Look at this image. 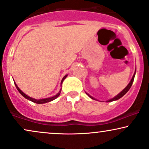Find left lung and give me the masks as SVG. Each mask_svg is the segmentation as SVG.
I'll use <instances>...</instances> for the list:
<instances>
[{
	"label": "left lung",
	"mask_w": 149,
	"mask_h": 149,
	"mask_svg": "<svg viewBox=\"0 0 149 149\" xmlns=\"http://www.w3.org/2000/svg\"><path fill=\"white\" fill-rule=\"evenodd\" d=\"M135 73H136V69H135V73H134V75H133V76H132V79L130 80V82H129V83H128V85H127L126 87H125V88L123 89V90L121 91V92L119 93V94H118L117 95H116V96H114V97H113V98H111V99H109V100H107V101L106 102H112V101H116V100L119 99L120 98H121V97H122L123 96H124V95L126 94V93L128 92V90H129V89H130V87H131V86H132V82H133V81H134V78H135ZM86 94H87V95H88V96H89V97L92 98V99L96 100V98H94V97H92V96H90V95H89V94H87V92H86Z\"/></svg>",
	"instance_id": "obj_1"
}]
</instances>
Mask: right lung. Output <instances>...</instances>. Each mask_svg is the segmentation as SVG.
<instances>
[{"label":"right lung","instance_id":"obj_1","mask_svg":"<svg viewBox=\"0 0 149 149\" xmlns=\"http://www.w3.org/2000/svg\"><path fill=\"white\" fill-rule=\"evenodd\" d=\"M67 76H68V75L67 74V75H65V76H64L63 77V78H62V81H61V86H62V82H63L64 80L66 78H67ZM14 84H15V86H16V87H17V90L19 91V93H20V94H21V95H22V96H23V97L26 98V99L29 100V101H30L34 102V103H38V104L46 103H48V102H51V101H53V100H55V98H57V97H58L59 96H60V92H61V90H62V88H61V89H60V90L59 91V92L57 93V94L56 95H55V96H51V97L46 98H42V99H36V98H34L30 97V96H28V95H26V94H25V93H23V92H22V91H21V89H19V87H18L17 85V84H16V82H14Z\"/></svg>","mask_w":149,"mask_h":149}]
</instances>
